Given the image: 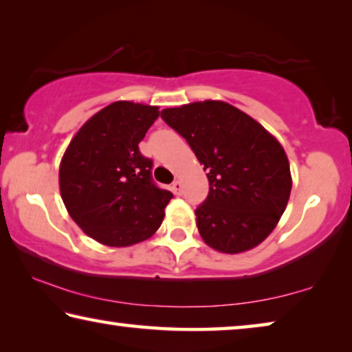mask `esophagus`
I'll use <instances>...</instances> for the list:
<instances>
[{"mask_svg":"<svg viewBox=\"0 0 352 352\" xmlns=\"http://www.w3.org/2000/svg\"><path fill=\"white\" fill-rule=\"evenodd\" d=\"M172 190H174V194H182V190H183V184L180 183V182H174L172 183Z\"/></svg>","mask_w":352,"mask_h":352,"instance_id":"obj_1","label":"esophagus"}]
</instances>
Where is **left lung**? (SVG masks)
Instances as JSON below:
<instances>
[{
    "label": "left lung",
    "instance_id": "8db88e82",
    "mask_svg": "<svg viewBox=\"0 0 352 352\" xmlns=\"http://www.w3.org/2000/svg\"><path fill=\"white\" fill-rule=\"evenodd\" d=\"M208 172L210 192L195 210L208 245L236 254L269 236L287 206L292 177L283 146L252 116L222 100L166 109Z\"/></svg>",
    "mask_w": 352,
    "mask_h": 352
}]
</instances>
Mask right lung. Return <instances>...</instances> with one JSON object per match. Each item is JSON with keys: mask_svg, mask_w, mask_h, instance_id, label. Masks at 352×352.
Segmentation results:
<instances>
[{"mask_svg": "<svg viewBox=\"0 0 352 352\" xmlns=\"http://www.w3.org/2000/svg\"><path fill=\"white\" fill-rule=\"evenodd\" d=\"M158 116V107L118 100L88 119L63 155V204L74 222L104 245L148 239L174 197L155 184L153 162L138 147Z\"/></svg>", "mask_w": 352, "mask_h": 352, "instance_id": "right-lung-1", "label": "right lung"}]
</instances>
